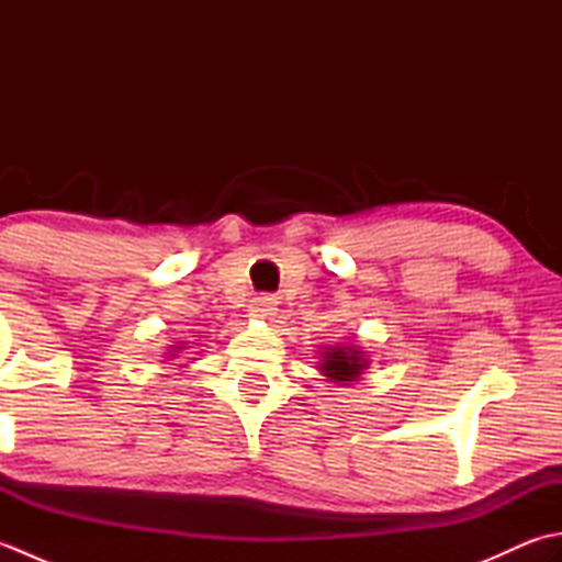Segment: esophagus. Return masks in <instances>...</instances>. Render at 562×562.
I'll return each instance as SVG.
<instances>
[{"label": "esophagus", "instance_id": "obj_1", "mask_svg": "<svg viewBox=\"0 0 562 562\" xmlns=\"http://www.w3.org/2000/svg\"><path fill=\"white\" fill-rule=\"evenodd\" d=\"M250 316L274 318L278 316V300L274 296H256L254 304H250Z\"/></svg>", "mask_w": 562, "mask_h": 562}]
</instances>
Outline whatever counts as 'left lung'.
I'll return each mask as SVG.
<instances>
[{"mask_svg": "<svg viewBox=\"0 0 562 562\" xmlns=\"http://www.w3.org/2000/svg\"><path fill=\"white\" fill-rule=\"evenodd\" d=\"M321 362L318 372L330 384L350 386L355 381H360L364 369H369V355L357 348L352 342H333V345H321Z\"/></svg>", "mask_w": 562, "mask_h": 562, "instance_id": "8db88e82", "label": "left lung"}]
</instances>
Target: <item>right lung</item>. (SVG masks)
I'll use <instances>...</instances> for the list:
<instances>
[{"mask_svg":"<svg viewBox=\"0 0 562 562\" xmlns=\"http://www.w3.org/2000/svg\"><path fill=\"white\" fill-rule=\"evenodd\" d=\"M181 350H186V345H169V350H166L164 355L169 357V360H176L178 352H181ZM183 367H186V364H183Z\"/></svg>","mask_w":562,"mask_h":562,"instance_id":"obj_1","label":"right lung"}]
</instances>
